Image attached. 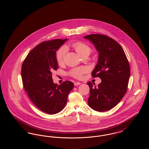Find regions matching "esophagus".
I'll use <instances>...</instances> for the list:
<instances>
[{"label":"esophagus","mask_w":149,"mask_h":149,"mask_svg":"<svg viewBox=\"0 0 149 149\" xmlns=\"http://www.w3.org/2000/svg\"><path fill=\"white\" fill-rule=\"evenodd\" d=\"M80 84H81V83H79V82H75V83H74V85L75 86H78V85H80Z\"/></svg>","instance_id":"obj_1"}]
</instances>
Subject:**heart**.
Masks as SVG:
<instances>
[{
	"label": "heart",
	"mask_w": 149,
	"mask_h": 149,
	"mask_svg": "<svg viewBox=\"0 0 149 149\" xmlns=\"http://www.w3.org/2000/svg\"><path fill=\"white\" fill-rule=\"evenodd\" d=\"M71 46L80 57L86 55H89L92 52V49L90 46H89L86 43L81 41L74 42L72 44ZM66 52L67 47L65 46L60 47L57 50L55 53V57L57 64L61 65L64 63ZM86 71L87 69L85 67H79L71 69L69 71V75L73 78L80 79L82 77V75L86 72Z\"/></svg>",
	"instance_id": "1"
}]
</instances>
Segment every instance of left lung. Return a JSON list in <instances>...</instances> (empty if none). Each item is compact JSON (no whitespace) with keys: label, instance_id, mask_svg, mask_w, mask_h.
<instances>
[{"label":"left lung","instance_id":"1","mask_svg":"<svg viewBox=\"0 0 149 149\" xmlns=\"http://www.w3.org/2000/svg\"><path fill=\"white\" fill-rule=\"evenodd\" d=\"M92 42L99 52L98 64L92 72L93 78L102 79L98 86L87 83L90 88L88 99L93 109L104 112L116 106L127 92L130 68L120 45L106 35L92 34L84 37Z\"/></svg>","mask_w":149,"mask_h":149}]
</instances>
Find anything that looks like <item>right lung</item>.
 Returning <instances> with one entry per match:
<instances>
[{"mask_svg": "<svg viewBox=\"0 0 149 149\" xmlns=\"http://www.w3.org/2000/svg\"><path fill=\"white\" fill-rule=\"evenodd\" d=\"M68 39H56L40 43L31 50L23 62V85L33 103L41 111L54 114L64 108L69 92L74 88L66 80L61 85L54 84L52 76L58 68L56 51Z\"/></svg>", "mask_w": 149, "mask_h": 149, "instance_id": "1", "label": "right lung"}]
</instances>
